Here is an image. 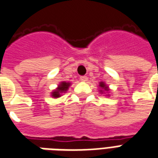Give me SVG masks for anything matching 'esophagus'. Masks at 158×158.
I'll return each mask as SVG.
<instances>
[{
	"instance_id": "1",
	"label": "esophagus",
	"mask_w": 158,
	"mask_h": 158,
	"mask_svg": "<svg viewBox=\"0 0 158 158\" xmlns=\"http://www.w3.org/2000/svg\"><path fill=\"white\" fill-rule=\"evenodd\" d=\"M80 80H81L82 82H86V81L88 80V78H87L86 76H82V77H80Z\"/></svg>"
}]
</instances>
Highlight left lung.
Here are the masks:
<instances>
[{"label":"left lung","mask_w":158,"mask_h":158,"mask_svg":"<svg viewBox=\"0 0 158 158\" xmlns=\"http://www.w3.org/2000/svg\"><path fill=\"white\" fill-rule=\"evenodd\" d=\"M99 87H100V93L101 94H103L104 92H106L107 93V95H106V96H109V91H110V89L108 85H106V84L105 82H100L99 83Z\"/></svg>","instance_id":"8db88e82"}]
</instances>
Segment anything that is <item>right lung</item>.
<instances>
[{"mask_svg":"<svg viewBox=\"0 0 158 158\" xmlns=\"http://www.w3.org/2000/svg\"><path fill=\"white\" fill-rule=\"evenodd\" d=\"M70 85H71V83L62 81V82L59 84L55 89H53L52 92H51V94H52L51 96L53 98H59V97H61L62 94L67 92V90L69 89Z\"/></svg>","mask_w":158,"mask_h":158,"instance_id":"right-lung-1","label":"right lung"}]
</instances>
